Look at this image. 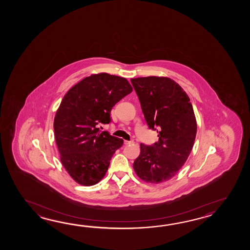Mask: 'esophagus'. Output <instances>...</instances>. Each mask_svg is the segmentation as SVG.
Here are the masks:
<instances>
[{
  "label": "esophagus",
  "instance_id": "1",
  "mask_svg": "<svg viewBox=\"0 0 250 250\" xmlns=\"http://www.w3.org/2000/svg\"><path fill=\"white\" fill-rule=\"evenodd\" d=\"M134 143H135V142H134L133 140H129V141H128V140H124V144H125V145H132V144Z\"/></svg>",
  "mask_w": 250,
  "mask_h": 250
}]
</instances>
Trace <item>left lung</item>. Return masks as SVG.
Returning <instances> with one entry per match:
<instances>
[{
	"label": "left lung",
	"mask_w": 250,
	"mask_h": 250,
	"mask_svg": "<svg viewBox=\"0 0 250 250\" xmlns=\"http://www.w3.org/2000/svg\"><path fill=\"white\" fill-rule=\"evenodd\" d=\"M130 81L147 125L159 137L153 146L140 144L133 168L146 182L169 181L186 163L197 135L190 99L181 85L167 77L150 76Z\"/></svg>",
	"instance_id": "1"
}]
</instances>
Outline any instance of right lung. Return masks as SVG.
Wrapping results in <instances>:
<instances>
[{"mask_svg":"<svg viewBox=\"0 0 250 250\" xmlns=\"http://www.w3.org/2000/svg\"><path fill=\"white\" fill-rule=\"evenodd\" d=\"M131 92L126 79L104 72L83 79L64 96L54 117V138L65 170L80 185L101 181L122 147V138L97 125L109 124L112 107Z\"/></svg>","mask_w":250,"mask_h":250,"instance_id":"1","label":"right lung"}]
</instances>
